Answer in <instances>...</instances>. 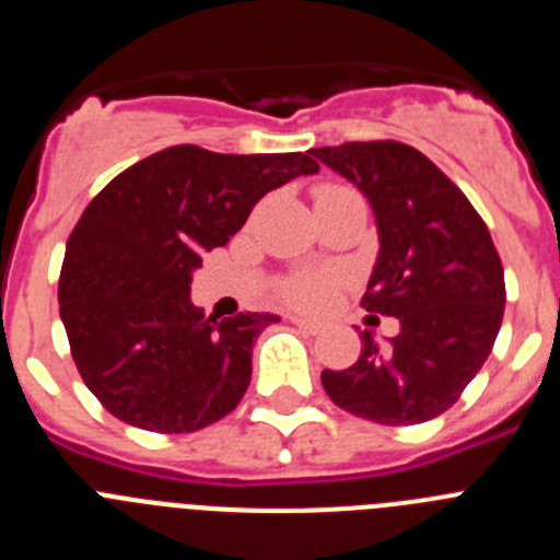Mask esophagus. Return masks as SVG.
Segmentation results:
<instances>
[{"instance_id": "obj_1", "label": "esophagus", "mask_w": 560, "mask_h": 560, "mask_svg": "<svg viewBox=\"0 0 560 560\" xmlns=\"http://www.w3.org/2000/svg\"><path fill=\"white\" fill-rule=\"evenodd\" d=\"M289 323L296 325V328H303L305 334H323L325 325L323 323H316V319H305V316H289Z\"/></svg>"}]
</instances>
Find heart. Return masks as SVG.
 Returning <instances> with one entry per match:
<instances>
[{"instance_id":"1","label":"heart","mask_w":560,"mask_h":560,"mask_svg":"<svg viewBox=\"0 0 560 560\" xmlns=\"http://www.w3.org/2000/svg\"><path fill=\"white\" fill-rule=\"evenodd\" d=\"M325 190H328V187H325ZM336 285H339L336 275L308 271V275H294L289 277V280H283V283H280V294H283L285 303L296 305V308L316 311V308H325V305L334 300Z\"/></svg>"}]
</instances>
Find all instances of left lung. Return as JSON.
Returning <instances> with one entry per match:
<instances>
[{
  "mask_svg": "<svg viewBox=\"0 0 560 560\" xmlns=\"http://www.w3.org/2000/svg\"><path fill=\"white\" fill-rule=\"evenodd\" d=\"M311 153L370 201L378 257L361 305L400 323L389 348L364 330L353 368L323 370L325 393L384 427L438 418L471 384L502 328L504 271L491 232L418 148L378 140Z\"/></svg>",
  "mask_w": 560,
  "mask_h": 560,
  "instance_id": "left-lung-1",
  "label": "left lung"
}]
</instances>
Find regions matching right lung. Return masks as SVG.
<instances>
[{
    "label": "right lung",
    "instance_id": "right-lung-1",
    "mask_svg": "<svg viewBox=\"0 0 560 560\" xmlns=\"http://www.w3.org/2000/svg\"><path fill=\"white\" fill-rule=\"evenodd\" d=\"M319 171L305 153L176 145L114 176L83 210L58 303L83 384L145 432L205 429L241 404L252 348L277 314L212 319L190 303L201 255L226 246L269 190Z\"/></svg>",
    "mask_w": 560,
    "mask_h": 560
}]
</instances>
